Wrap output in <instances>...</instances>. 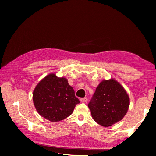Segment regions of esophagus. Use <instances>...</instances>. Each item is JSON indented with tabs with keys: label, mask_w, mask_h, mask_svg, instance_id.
<instances>
[{
	"label": "esophagus",
	"mask_w": 156,
	"mask_h": 156,
	"mask_svg": "<svg viewBox=\"0 0 156 156\" xmlns=\"http://www.w3.org/2000/svg\"><path fill=\"white\" fill-rule=\"evenodd\" d=\"M80 101L81 102H86L87 101V98H80Z\"/></svg>",
	"instance_id": "esophagus-1"
}]
</instances>
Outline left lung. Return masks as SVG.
I'll return each instance as SVG.
<instances>
[{"label": "left lung", "instance_id": "8db88e82", "mask_svg": "<svg viewBox=\"0 0 156 156\" xmlns=\"http://www.w3.org/2000/svg\"><path fill=\"white\" fill-rule=\"evenodd\" d=\"M129 105V98L125 88L111 78L99 83L88 107L94 121L108 127L123 119Z\"/></svg>", "mask_w": 156, "mask_h": 156}]
</instances>
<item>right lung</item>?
Segmentation results:
<instances>
[{"label": "right lung", "instance_id": "right-lung-1", "mask_svg": "<svg viewBox=\"0 0 156 156\" xmlns=\"http://www.w3.org/2000/svg\"><path fill=\"white\" fill-rule=\"evenodd\" d=\"M33 100L39 114L52 122L70 116L80 103L67 79L55 73L48 75L38 83L33 91Z\"/></svg>", "mask_w": 156, "mask_h": 156}]
</instances>
